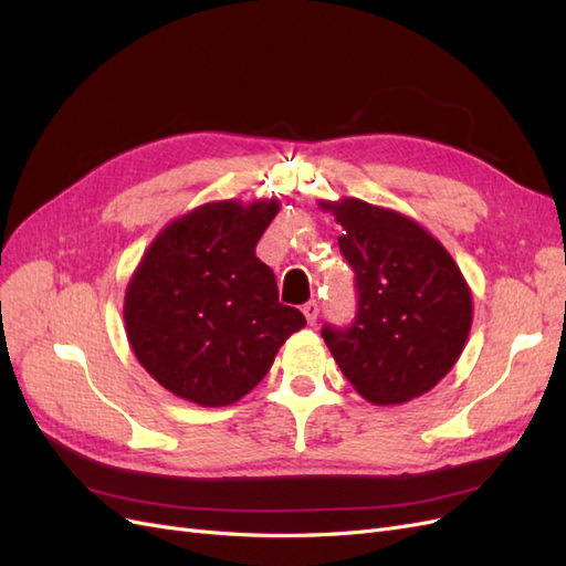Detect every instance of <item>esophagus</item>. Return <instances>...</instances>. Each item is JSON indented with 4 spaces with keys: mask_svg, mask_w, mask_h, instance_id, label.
I'll return each mask as SVG.
<instances>
[{
    "mask_svg": "<svg viewBox=\"0 0 566 566\" xmlns=\"http://www.w3.org/2000/svg\"><path fill=\"white\" fill-rule=\"evenodd\" d=\"M303 315H305V319H308V325H315L317 315H319L317 301H308V303H305V305H303Z\"/></svg>",
    "mask_w": 566,
    "mask_h": 566,
    "instance_id": "1",
    "label": "esophagus"
}]
</instances>
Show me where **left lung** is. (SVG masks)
<instances>
[{
    "label": "left lung",
    "mask_w": 566,
    "mask_h": 566,
    "mask_svg": "<svg viewBox=\"0 0 566 566\" xmlns=\"http://www.w3.org/2000/svg\"><path fill=\"white\" fill-rule=\"evenodd\" d=\"M342 224L338 249L355 272L358 313L325 327L336 365L365 400L400 406L431 391L472 329V289L453 255L417 220L360 199L319 201Z\"/></svg>",
    "instance_id": "left-lung-1"
}]
</instances>
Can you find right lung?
Returning a JSON list of instances; mask_svg holds the SVG:
<instances>
[{
	"instance_id": "add662e5",
	"label": "right lung",
	"mask_w": 566,
	"mask_h": 566,
	"mask_svg": "<svg viewBox=\"0 0 566 566\" xmlns=\"http://www.w3.org/2000/svg\"><path fill=\"white\" fill-rule=\"evenodd\" d=\"M277 213V199L211 201L168 222L144 251L125 289L127 342L177 398L232 406L305 327L301 311L280 303L274 272L255 255Z\"/></svg>"
}]
</instances>
